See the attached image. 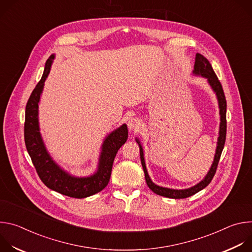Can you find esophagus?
Segmentation results:
<instances>
[{
	"label": "esophagus",
	"mask_w": 252,
	"mask_h": 252,
	"mask_svg": "<svg viewBox=\"0 0 252 252\" xmlns=\"http://www.w3.org/2000/svg\"><path fill=\"white\" fill-rule=\"evenodd\" d=\"M140 126V122L138 121V119L136 118H131L128 120L127 122V126H128V129L129 130H132V129H136L138 128Z\"/></svg>",
	"instance_id": "obj_1"
}]
</instances>
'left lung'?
<instances>
[{
	"instance_id": "left-lung-1",
	"label": "left lung",
	"mask_w": 252,
	"mask_h": 252,
	"mask_svg": "<svg viewBox=\"0 0 252 252\" xmlns=\"http://www.w3.org/2000/svg\"><path fill=\"white\" fill-rule=\"evenodd\" d=\"M192 74L194 76H198V77H202V78L206 79V81H207L208 85L210 86L211 90L213 91L215 95H217V98H218V101H219V107H220V116L218 145H217V150H215L213 162H212L208 172L206 173V175L204 176L202 181L199 182L197 185H195V186H193L189 189H173L159 187V186L154 184L153 181L151 179V177H150V175H149L148 169H147L145 157H143V149L141 147V143H140L138 138H135V141L137 142V145L139 147L140 161H141V164H142L143 171H145L146 182H147L148 187L155 193H157L158 195H161V196L168 197V198H174V199L186 198V197H189V196H191V195L197 193L198 191H200L201 189L206 188L210 184L211 179L213 178V176L215 174V171H217V167H218L222 150L224 148V143H225V137H226V99H225V95H224L221 84L219 81L217 75H215L210 63L207 61L206 58H204L202 55H200L198 53L195 55V62H194Z\"/></svg>"
}]
</instances>
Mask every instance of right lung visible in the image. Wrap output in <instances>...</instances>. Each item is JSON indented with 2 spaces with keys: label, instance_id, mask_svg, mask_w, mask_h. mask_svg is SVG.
Returning <instances> with one entry per match:
<instances>
[{
  "label": "right lung",
  "instance_id": "obj_1",
  "mask_svg": "<svg viewBox=\"0 0 252 252\" xmlns=\"http://www.w3.org/2000/svg\"><path fill=\"white\" fill-rule=\"evenodd\" d=\"M55 57L53 54L48 59L43 77L27 102L25 143L33 166L46 187L69 197L85 198L99 192L109 184L117 153L127 139V126L124 124L105 136L100 149L97 168L93 174L76 176L62 168L46 148L39 123V103Z\"/></svg>",
  "mask_w": 252,
  "mask_h": 252
}]
</instances>
